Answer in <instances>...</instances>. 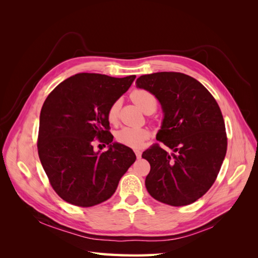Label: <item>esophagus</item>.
Segmentation results:
<instances>
[{"mask_svg": "<svg viewBox=\"0 0 258 258\" xmlns=\"http://www.w3.org/2000/svg\"><path fill=\"white\" fill-rule=\"evenodd\" d=\"M135 153H136V155H137V158H141V156H142V152H141V151L136 150Z\"/></svg>", "mask_w": 258, "mask_h": 258, "instance_id": "obj_1", "label": "esophagus"}]
</instances>
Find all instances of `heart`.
Here are the masks:
<instances>
[{
    "label": "heart",
    "mask_w": 258,
    "mask_h": 258,
    "mask_svg": "<svg viewBox=\"0 0 258 258\" xmlns=\"http://www.w3.org/2000/svg\"><path fill=\"white\" fill-rule=\"evenodd\" d=\"M131 100L137 106H139L143 112L150 110L155 111L157 107V99L154 93L146 89H135L131 92ZM119 114V101H115L107 110V120L110 123H116L118 120ZM150 137V132L143 128H130L124 127L116 132V141L119 144L128 146L131 148L142 147L144 142Z\"/></svg>",
    "instance_id": "1"
}]
</instances>
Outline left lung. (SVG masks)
<instances>
[{"label":"left lung","mask_w":258,"mask_h":258,"mask_svg":"<svg viewBox=\"0 0 258 258\" xmlns=\"http://www.w3.org/2000/svg\"><path fill=\"white\" fill-rule=\"evenodd\" d=\"M137 87L154 93L165 118L153 144L142 154L151 165L145 186L151 196L173 207L190 205L211 188L227 151L221 108L194 77L178 72L140 76Z\"/></svg>","instance_id":"1"}]
</instances>
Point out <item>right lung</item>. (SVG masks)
Wrapping results in <instances>:
<instances>
[{
  "mask_svg": "<svg viewBox=\"0 0 258 258\" xmlns=\"http://www.w3.org/2000/svg\"><path fill=\"white\" fill-rule=\"evenodd\" d=\"M135 79L136 75L116 79L80 73L60 83L46 98L40 116L38 157L53 190L69 204L89 208L110 199L136 161L130 147L112 144L106 116ZM96 141L110 147L95 153Z\"/></svg>",
  "mask_w": 258,
  "mask_h": 258,
  "instance_id": "add662e5",
  "label": "right lung"
}]
</instances>
